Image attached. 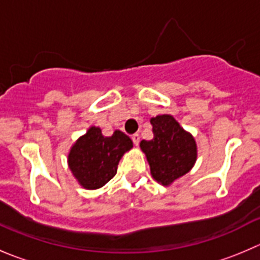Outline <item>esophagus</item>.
Here are the masks:
<instances>
[{
  "label": "esophagus",
  "instance_id": "obj_1",
  "mask_svg": "<svg viewBox=\"0 0 260 260\" xmlns=\"http://www.w3.org/2000/svg\"><path fill=\"white\" fill-rule=\"evenodd\" d=\"M133 142H134L135 145H139V142H140V135L139 134H134L132 137Z\"/></svg>",
  "mask_w": 260,
  "mask_h": 260
}]
</instances>
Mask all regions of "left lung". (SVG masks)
I'll use <instances>...</instances> for the list:
<instances>
[{
	"label": "left lung",
	"instance_id": "left-lung-1",
	"mask_svg": "<svg viewBox=\"0 0 260 260\" xmlns=\"http://www.w3.org/2000/svg\"><path fill=\"white\" fill-rule=\"evenodd\" d=\"M150 123L154 138L142 140L140 149L147 157L153 179L163 186H170L194 167L197 142L171 115L155 116L150 118Z\"/></svg>",
	"mask_w": 260,
	"mask_h": 260
}]
</instances>
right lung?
<instances>
[{"mask_svg": "<svg viewBox=\"0 0 260 260\" xmlns=\"http://www.w3.org/2000/svg\"><path fill=\"white\" fill-rule=\"evenodd\" d=\"M132 148L133 140L120 130L105 137L100 126L91 125L71 145L68 166L81 187L97 190L115 176L118 162Z\"/></svg>", "mask_w": 260, "mask_h": 260, "instance_id": "add662e5", "label": "right lung"}]
</instances>
